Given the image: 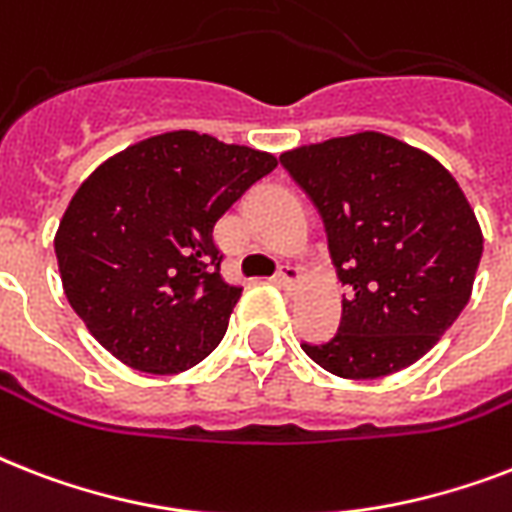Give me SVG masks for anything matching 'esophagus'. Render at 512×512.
I'll use <instances>...</instances> for the list:
<instances>
[{
  "label": "esophagus",
  "instance_id": "esophagus-1",
  "mask_svg": "<svg viewBox=\"0 0 512 512\" xmlns=\"http://www.w3.org/2000/svg\"><path fill=\"white\" fill-rule=\"evenodd\" d=\"M297 279H300V268H295V265H284V268L276 273V281H279L281 287H295Z\"/></svg>",
  "mask_w": 512,
  "mask_h": 512
}]
</instances>
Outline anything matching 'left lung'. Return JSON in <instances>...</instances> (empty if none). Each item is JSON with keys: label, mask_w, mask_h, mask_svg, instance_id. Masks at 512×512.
<instances>
[{"label": "left lung", "mask_w": 512, "mask_h": 512, "mask_svg": "<svg viewBox=\"0 0 512 512\" xmlns=\"http://www.w3.org/2000/svg\"><path fill=\"white\" fill-rule=\"evenodd\" d=\"M281 164L319 209L350 297L329 342H303L327 372L374 380L428 353L468 305L484 236L460 183L420 148L382 135L292 148Z\"/></svg>", "instance_id": "1"}]
</instances>
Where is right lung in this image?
I'll list each match as a JSON object with an SVG mask.
<instances>
[{
    "label": "right lung",
    "mask_w": 512,
    "mask_h": 512,
    "mask_svg": "<svg viewBox=\"0 0 512 512\" xmlns=\"http://www.w3.org/2000/svg\"><path fill=\"white\" fill-rule=\"evenodd\" d=\"M276 164L175 130L124 148L79 185L55 257L68 303L111 356L177 374L217 348L241 287L220 276L215 223Z\"/></svg>",
    "instance_id": "right-lung-1"
}]
</instances>
